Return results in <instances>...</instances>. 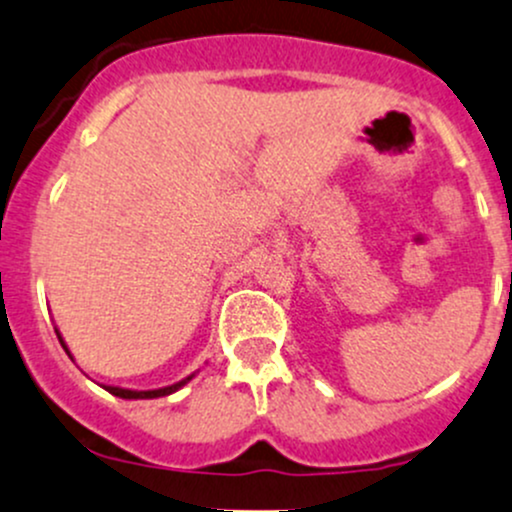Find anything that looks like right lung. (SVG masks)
I'll list each match as a JSON object with an SVG mask.
<instances>
[{"label": "right lung", "mask_w": 512, "mask_h": 512, "mask_svg": "<svg viewBox=\"0 0 512 512\" xmlns=\"http://www.w3.org/2000/svg\"><path fill=\"white\" fill-rule=\"evenodd\" d=\"M56 333H58V341H61V346L66 348L68 355H71V351H68V346H66V341H63L61 331H56ZM71 358H73V355H71ZM193 378H196V373L188 375V378L179 380V383H174V385L159 387V390H129V387H115V385H102V387H105V390L110 392V395L122 397V400H157V397H166V395H171V392L181 390V387H184L188 380H193Z\"/></svg>", "instance_id": "right-lung-1"}]
</instances>
